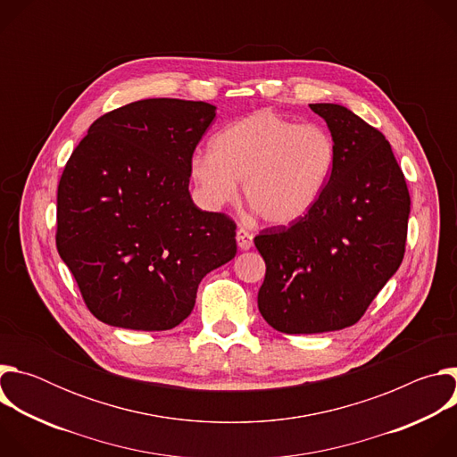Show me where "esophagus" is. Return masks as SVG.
Returning <instances> with one entry per match:
<instances>
[{
	"label": "esophagus",
	"instance_id": "esophagus-1",
	"mask_svg": "<svg viewBox=\"0 0 457 457\" xmlns=\"http://www.w3.org/2000/svg\"><path fill=\"white\" fill-rule=\"evenodd\" d=\"M237 245L242 249V251H247L251 245H253V235L244 229V228H238L237 229Z\"/></svg>",
	"mask_w": 457,
	"mask_h": 457
}]
</instances>
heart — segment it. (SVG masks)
I'll return each mask as SVG.
<instances>
[{
    "instance_id": "obj_1",
    "label": "heart",
    "mask_w": 457,
    "mask_h": 457,
    "mask_svg": "<svg viewBox=\"0 0 457 457\" xmlns=\"http://www.w3.org/2000/svg\"><path fill=\"white\" fill-rule=\"evenodd\" d=\"M337 157V143L325 128L256 110L215 134L210 154L193 155L189 177L210 208L233 201L242 182L245 203L260 217L289 226L320 203Z\"/></svg>"
}]
</instances>
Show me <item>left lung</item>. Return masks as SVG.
<instances>
[{
	"label": "left lung",
	"mask_w": 457,
	"mask_h": 457,
	"mask_svg": "<svg viewBox=\"0 0 457 457\" xmlns=\"http://www.w3.org/2000/svg\"><path fill=\"white\" fill-rule=\"evenodd\" d=\"M338 157L314 210L254 237L266 260L258 311L286 335L354 325L403 260L411 197L388 141L342 104H309Z\"/></svg>",
	"instance_id": "left-lung-1"
}]
</instances>
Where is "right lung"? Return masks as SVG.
<instances>
[{
	"instance_id": "add662e5",
	"label": "right lung",
	"mask_w": 457,
	"mask_h": 457,
	"mask_svg": "<svg viewBox=\"0 0 457 457\" xmlns=\"http://www.w3.org/2000/svg\"><path fill=\"white\" fill-rule=\"evenodd\" d=\"M217 106L143 99L99 117L57 186L55 244L90 312L134 331L189 316L201 280L237 254L235 222L189 195Z\"/></svg>"
}]
</instances>
